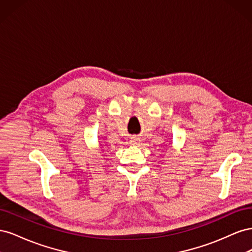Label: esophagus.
Masks as SVG:
<instances>
[{"label":"esophagus","mask_w":252,"mask_h":252,"mask_svg":"<svg viewBox=\"0 0 252 252\" xmlns=\"http://www.w3.org/2000/svg\"><path fill=\"white\" fill-rule=\"evenodd\" d=\"M140 142H141V139L138 138V136H131V139H130L131 145H139Z\"/></svg>","instance_id":"esophagus-1"}]
</instances>
